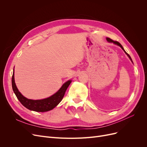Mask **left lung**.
Segmentation results:
<instances>
[{"mask_svg": "<svg viewBox=\"0 0 147 147\" xmlns=\"http://www.w3.org/2000/svg\"><path fill=\"white\" fill-rule=\"evenodd\" d=\"M107 40L108 41V42H112V43H114V44H116V45H119V46H120V47L123 50V51H125V52L126 53V55L129 57V58L130 59V60L131 61H132V59H131V58H130V55H129V54L125 51V49H123V46H121V45L119 43V42H117V41H114V40H112V39H111V38H109V37H107Z\"/></svg>", "mask_w": 147, "mask_h": 147, "instance_id": "obj_1", "label": "left lung"}]
</instances>
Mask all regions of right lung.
Listing matches in <instances>:
<instances>
[{"instance_id":"right-lung-1","label":"right lung","mask_w":147,"mask_h":147,"mask_svg":"<svg viewBox=\"0 0 147 147\" xmlns=\"http://www.w3.org/2000/svg\"><path fill=\"white\" fill-rule=\"evenodd\" d=\"M71 81L65 82L59 90L51 96L40 100H32L26 98L18 91L14 80V74L12 77V86L13 92L20 102L30 110L37 112H46L54 109L63 99L65 91Z\"/></svg>"}]
</instances>
